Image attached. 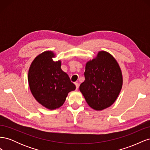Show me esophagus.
Listing matches in <instances>:
<instances>
[{"label":"esophagus","mask_w":150,"mask_h":150,"mask_svg":"<svg viewBox=\"0 0 150 150\" xmlns=\"http://www.w3.org/2000/svg\"><path fill=\"white\" fill-rule=\"evenodd\" d=\"M74 84H75V85H76V89H78L79 88V83H75Z\"/></svg>","instance_id":"esophagus-1"}]
</instances>
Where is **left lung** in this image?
I'll use <instances>...</instances> for the list:
<instances>
[{
  "mask_svg": "<svg viewBox=\"0 0 150 150\" xmlns=\"http://www.w3.org/2000/svg\"><path fill=\"white\" fill-rule=\"evenodd\" d=\"M85 80L79 86L89 106L96 110L110 107L118 96L122 84L121 71L110 54L101 51L86 65Z\"/></svg>",
  "mask_w": 150,
  "mask_h": 150,
  "instance_id": "obj_1",
  "label": "left lung"
}]
</instances>
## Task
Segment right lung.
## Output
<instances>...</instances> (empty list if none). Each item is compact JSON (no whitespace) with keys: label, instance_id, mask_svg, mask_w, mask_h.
<instances>
[{"label":"right lung","instance_id":"right-lung-1","mask_svg":"<svg viewBox=\"0 0 150 150\" xmlns=\"http://www.w3.org/2000/svg\"><path fill=\"white\" fill-rule=\"evenodd\" d=\"M54 53L46 51L40 54L29 70V87L35 99L49 110L61 107L67 94L76 89L68 75L62 71L61 61L54 62Z\"/></svg>","mask_w":150,"mask_h":150}]
</instances>
